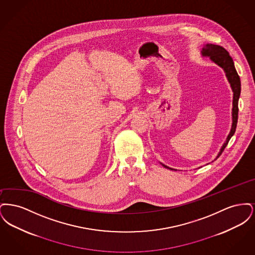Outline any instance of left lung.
<instances>
[{
	"mask_svg": "<svg viewBox=\"0 0 255 255\" xmlns=\"http://www.w3.org/2000/svg\"><path fill=\"white\" fill-rule=\"evenodd\" d=\"M202 55L203 56H208L210 60L213 61L215 64L220 66L226 73V76L231 84L232 92H233V101H232V125H231V132L229 133L226 142L223 144L222 148L220 149L219 152L218 158L225 148L228 145L231 136L235 133L236 126H237V121H238V100L241 94V81L238 73L236 72V69L234 67V62L232 60L230 53L228 50L224 49L223 47L218 46V45H213V44H206V46L202 49ZM162 164V163H161ZM163 167L170 170H175L173 168H170L168 166L162 164Z\"/></svg>",
	"mask_w": 255,
	"mask_h": 255,
	"instance_id": "obj_1",
	"label": "left lung"
}]
</instances>
